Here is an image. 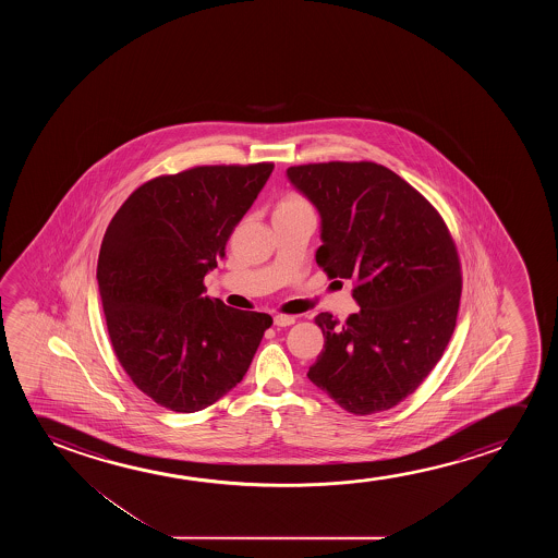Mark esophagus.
<instances>
[{
    "mask_svg": "<svg viewBox=\"0 0 558 558\" xmlns=\"http://www.w3.org/2000/svg\"><path fill=\"white\" fill-rule=\"evenodd\" d=\"M291 324H295V318H293V316H288V314H276L275 326H278V328H288Z\"/></svg>",
    "mask_w": 558,
    "mask_h": 558,
    "instance_id": "obj_1",
    "label": "esophagus"
}]
</instances>
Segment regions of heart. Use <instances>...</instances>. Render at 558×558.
<instances>
[{
  "label": "heart",
  "mask_w": 558,
  "mask_h": 558,
  "mask_svg": "<svg viewBox=\"0 0 558 558\" xmlns=\"http://www.w3.org/2000/svg\"><path fill=\"white\" fill-rule=\"evenodd\" d=\"M303 207H308V204H306L305 199L301 198L299 194H286V196L278 202L275 211H291V209H303Z\"/></svg>",
  "instance_id": "1"
}]
</instances>
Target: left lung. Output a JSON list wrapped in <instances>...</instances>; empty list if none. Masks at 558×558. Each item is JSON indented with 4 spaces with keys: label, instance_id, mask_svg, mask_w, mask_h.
<instances>
[{
    "label": "left lung",
    "instance_id": "obj_1",
    "mask_svg": "<svg viewBox=\"0 0 558 558\" xmlns=\"http://www.w3.org/2000/svg\"><path fill=\"white\" fill-rule=\"evenodd\" d=\"M322 217L316 263L354 282L360 305L344 324L320 313L324 351L308 379L354 415L385 412L442 359L458 320L461 265L440 214L374 161L288 168Z\"/></svg>",
    "mask_w": 558,
    "mask_h": 558
}]
</instances>
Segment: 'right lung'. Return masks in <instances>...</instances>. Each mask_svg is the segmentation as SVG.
Wrapping results in <instances>:
<instances>
[{"instance_id": "obj_1", "label": "right lung", "mask_w": 558, "mask_h": 558, "mask_svg": "<svg viewBox=\"0 0 558 558\" xmlns=\"http://www.w3.org/2000/svg\"><path fill=\"white\" fill-rule=\"evenodd\" d=\"M275 163L198 166L141 184L108 225L97 282L131 381L171 412L204 410L244 379L272 318L209 299L204 276Z\"/></svg>"}]
</instances>
